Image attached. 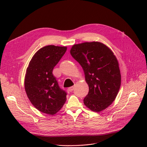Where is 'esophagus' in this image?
<instances>
[{"label":"esophagus","instance_id":"esophagus-1","mask_svg":"<svg viewBox=\"0 0 147 147\" xmlns=\"http://www.w3.org/2000/svg\"><path fill=\"white\" fill-rule=\"evenodd\" d=\"M68 91H69V92H72V91L74 90V87H73V86L69 87V88H68Z\"/></svg>","mask_w":147,"mask_h":147}]
</instances>
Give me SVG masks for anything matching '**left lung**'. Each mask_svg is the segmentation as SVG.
I'll return each mask as SVG.
<instances>
[{"instance_id": "left-lung-1", "label": "left lung", "mask_w": 147, "mask_h": 147, "mask_svg": "<svg viewBox=\"0 0 147 147\" xmlns=\"http://www.w3.org/2000/svg\"><path fill=\"white\" fill-rule=\"evenodd\" d=\"M70 53L82 66L89 86L84 105L97 113L106 109L115 100L121 85L119 65L114 53L105 45L92 42L74 45Z\"/></svg>"}]
</instances>
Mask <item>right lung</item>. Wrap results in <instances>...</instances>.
Listing matches in <instances>:
<instances>
[{"mask_svg":"<svg viewBox=\"0 0 147 147\" xmlns=\"http://www.w3.org/2000/svg\"><path fill=\"white\" fill-rule=\"evenodd\" d=\"M66 46L48 45L37 51L30 61L24 79L27 95L38 111L49 115L58 112L66 101L53 69L67 51Z\"/></svg>","mask_w":147,"mask_h":147,"instance_id":"1","label":"right lung"}]
</instances>
